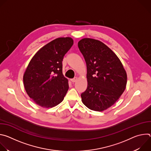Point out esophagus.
Masks as SVG:
<instances>
[{"mask_svg": "<svg viewBox=\"0 0 151 151\" xmlns=\"http://www.w3.org/2000/svg\"><path fill=\"white\" fill-rule=\"evenodd\" d=\"M77 79H78V78L76 77V78H73V79H71V81H72V82H75L77 81Z\"/></svg>", "mask_w": 151, "mask_h": 151, "instance_id": "esophagus-1", "label": "esophagus"}]
</instances>
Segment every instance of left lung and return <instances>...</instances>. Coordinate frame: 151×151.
Instances as JSON below:
<instances>
[{
    "instance_id": "left-lung-1",
    "label": "left lung",
    "mask_w": 151,
    "mask_h": 151,
    "mask_svg": "<svg viewBox=\"0 0 151 151\" xmlns=\"http://www.w3.org/2000/svg\"><path fill=\"white\" fill-rule=\"evenodd\" d=\"M78 48L87 64V88L81 94L88 108L103 111L112 106L124 91L127 73L116 55L103 42L84 38Z\"/></svg>"
}]
</instances>
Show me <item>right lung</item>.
I'll list each match as a JSON object with an SVG mask.
<instances>
[{
	"label": "right lung",
	"mask_w": 151,
	"mask_h": 151,
	"mask_svg": "<svg viewBox=\"0 0 151 151\" xmlns=\"http://www.w3.org/2000/svg\"><path fill=\"white\" fill-rule=\"evenodd\" d=\"M73 44L69 37H59L40 48L33 57L23 76L29 97L43 107L60 103L69 90L68 80L63 75V57Z\"/></svg>",
	"instance_id": "obj_1"
}]
</instances>
